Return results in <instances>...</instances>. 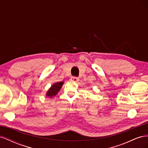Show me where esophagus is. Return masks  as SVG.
<instances>
[{
  "instance_id": "34e87169",
  "label": "esophagus",
  "mask_w": 148,
  "mask_h": 148,
  "mask_svg": "<svg viewBox=\"0 0 148 148\" xmlns=\"http://www.w3.org/2000/svg\"><path fill=\"white\" fill-rule=\"evenodd\" d=\"M70 80L73 82H78L79 81V78L78 77H71L70 78Z\"/></svg>"
}]
</instances>
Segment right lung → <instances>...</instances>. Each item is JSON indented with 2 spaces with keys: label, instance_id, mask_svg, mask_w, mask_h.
I'll return each instance as SVG.
<instances>
[{
  "label": "right lung",
  "instance_id": "obj_1",
  "mask_svg": "<svg viewBox=\"0 0 148 148\" xmlns=\"http://www.w3.org/2000/svg\"><path fill=\"white\" fill-rule=\"evenodd\" d=\"M64 82H57L53 84H52L51 87L48 89V91L46 92V96L49 97H53L55 96H56L58 92H59L60 90V89L62 86V85L64 84Z\"/></svg>",
  "mask_w": 148,
  "mask_h": 148
}]
</instances>
